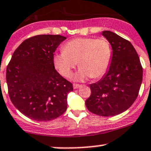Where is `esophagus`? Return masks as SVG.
<instances>
[{
  "instance_id": "esophagus-1",
  "label": "esophagus",
  "mask_w": 151,
  "mask_h": 151,
  "mask_svg": "<svg viewBox=\"0 0 151 151\" xmlns=\"http://www.w3.org/2000/svg\"><path fill=\"white\" fill-rule=\"evenodd\" d=\"M80 87H81V85L75 84V83H74V84L73 85V88H74V89H77V88H80Z\"/></svg>"
}]
</instances>
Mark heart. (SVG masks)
I'll use <instances>...</instances> for the list:
<instances>
[{
  "mask_svg": "<svg viewBox=\"0 0 151 151\" xmlns=\"http://www.w3.org/2000/svg\"><path fill=\"white\" fill-rule=\"evenodd\" d=\"M112 57V47L106 39L81 37L65 44L63 50L54 55L53 62L65 77H71L78 62L80 68L74 79L82 81L102 77L110 67Z\"/></svg>",
  "mask_w": 151,
  "mask_h": 151,
  "instance_id": "obj_1",
  "label": "heart"
}]
</instances>
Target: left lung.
Returning <instances> with one entry per match:
<instances>
[{
    "label": "left lung",
    "instance_id": "1",
    "mask_svg": "<svg viewBox=\"0 0 151 151\" xmlns=\"http://www.w3.org/2000/svg\"><path fill=\"white\" fill-rule=\"evenodd\" d=\"M102 35L112 46V62L104 77L90 85L91 94L85 105L96 115L115 116L136 100L142 81V67L130 42L109 30L103 31Z\"/></svg>",
    "mask_w": 151,
    "mask_h": 151
}]
</instances>
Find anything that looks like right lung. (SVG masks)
Masks as SVG:
<instances>
[{"mask_svg": "<svg viewBox=\"0 0 151 151\" xmlns=\"http://www.w3.org/2000/svg\"><path fill=\"white\" fill-rule=\"evenodd\" d=\"M60 35H37L25 39L14 52L6 68L12 104L23 115L49 121L63 115L72 83L55 70L53 56L66 39Z\"/></svg>", "mask_w": 151, "mask_h": 151, "instance_id": "add662e5", "label": "right lung"}]
</instances>
